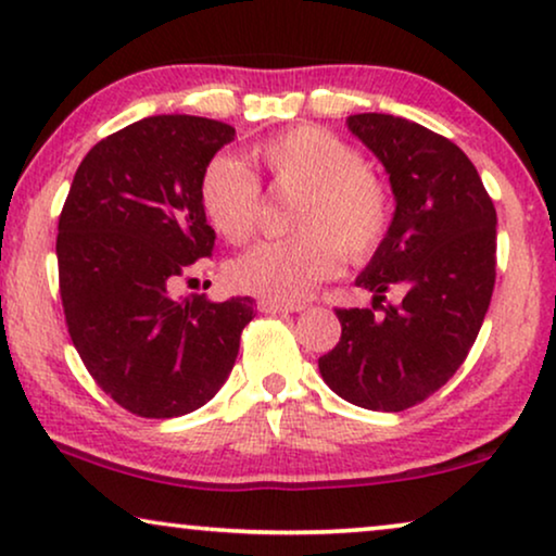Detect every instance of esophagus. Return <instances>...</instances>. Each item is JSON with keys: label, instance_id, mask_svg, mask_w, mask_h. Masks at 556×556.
I'll list each match as a JSON object with an SVG mask.
<instances>
[{"label": "esophagus", "instance_id": "esophagus-1", "mask_svg": "<svg viewBox=\"0 0 556 556\" xmlns=\"http://www.w3.org/2000/svg\"><path fill=\"white\" fill-rule=\"evenodd\" d=\"M257 308H261L263 314H295V311H303L306 306H303V303H276V301H261V303H257Z\"/></svg>", "mask_w": 556, "mask_h": 556}]
</instances>
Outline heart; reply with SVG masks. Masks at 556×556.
Masks as SVG:
<instances>
[{
    "instance_id": "heart-1",
    "label": "heart",
    "mask_w": 556,
    "mask_h": 556,
    "mask_svg": "<svg viewBox=\"0 0 556 556\" xmlns=\"http://www.w3.org/2000/svg\"><path fill=\"white\" fill-rule=\"evenodd\" d=\"M253 162L278 189L299 192L291 212L293 238L263 242L230 265V283L265 301L295 303L349 261H367L382 245L392 200L354 147L318 126H299L261 143ZM210 225L242 245L261 219V185L238 159L215 156L200 181Z\"/></svg>"
}]
</instances>
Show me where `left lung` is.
Segmentation results:
<instances>
[{
    "instance_id": "obj_1",
    "label": "left lung",
    "mask_w": 556,
    "mask_h": 556,
    "mask_svg": "<svg viewBox=\"0 0 556 556\" xmlns=\"http://www.w3.org/2000/svg\"><path fill=\"white\" fill-rule=\"evenodd\" d=\"M346 126L390 174L394 215L354 280L371 308L337 311L341 339L318 371L341 400L400 413L440 390L481 331L496 283V210L445 136L390 113H356ZM390 287L403 293L397 307L383 303Z\"/></svg>"
}]
</instances>
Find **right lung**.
I'll use <instances>...</instances> for the list:
<instances>
[{"instance_id":"1","label":"right lung","mask_w":556,"mask_h":556,"mask_svg":"<svg viewBox=\"0 0 556 556\" xmlns=\"http://www.w3.org/2000/svg\"><path fill=\"white\" fill-rule=\"evenodd\" d=\"M235 128L149 116L98 141L58 223L60 299L90 377L139 417H179L215 397L253 321L248 295L172 299L174 280L215 248L200 181Z\"/></svg>"}]
</instances>
